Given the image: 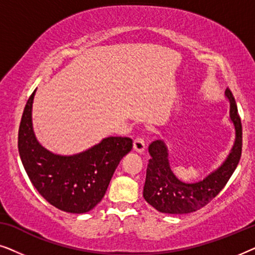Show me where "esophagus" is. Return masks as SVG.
Wrapping results in <instances>:
<instances>
[{"label":"esophagus","mask_w":255,"mask_h":255,"mask_svg":"<svg viewBox=\"0 0 255 255\" xmlns=\"http://www.w3.org/2000/svg\"><path fill=\"white\" fill-rule=\"evenodd\" d=\"M133 148H134V151L138 152V153L144 152L145 151V140H144V138H141V137L135 138L134 141H133Z\"/></svg>","instance_id":"34e87169"}]
</instances>
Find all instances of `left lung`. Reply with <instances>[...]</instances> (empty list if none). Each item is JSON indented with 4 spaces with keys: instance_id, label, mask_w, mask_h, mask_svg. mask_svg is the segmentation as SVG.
<instances>
[{
    "instance_id": "left-lung-1",
    "label": "left lung",
    "mask_w": 255,
    "mask_h": 255,
    "mask_svg": "<svg viewBox=\"0 0 255 255\" xmlns=\"http://www.w3.org/2000/svg\"><path fill=\"white\" fill-rule=\"evenodd\" d=\"M230 102V120L235 125L236 139L228 158L217 169L196 183H186L174 175L168 161V149L161 140L148 147L151 154L142 196L148 204L163 214L183 215L200 210L219 194L238 166L243 149L242 122L231 90H225Z\"/></svg>"
}]
</instances>
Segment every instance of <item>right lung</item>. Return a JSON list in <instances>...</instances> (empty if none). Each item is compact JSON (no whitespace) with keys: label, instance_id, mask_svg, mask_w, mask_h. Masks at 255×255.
<instances>
[{"label":"right lung","instance_id":"add662e5","mask_svg":"<svg viewBox=\"0 0 255 255\" xmlns=\"http://www.w3.org/2000/svg\"><path fill=\"white\" fill-rule=\"evenodd\" d=\"M36 90L24 108L18 130V152L33 187L53 207L71 214H85L102 200L132 139L108 137L74 155L54 154L38 142L32 128Z\"/></svg>","mask_w":255,"mask_h":255}]
</instances>
